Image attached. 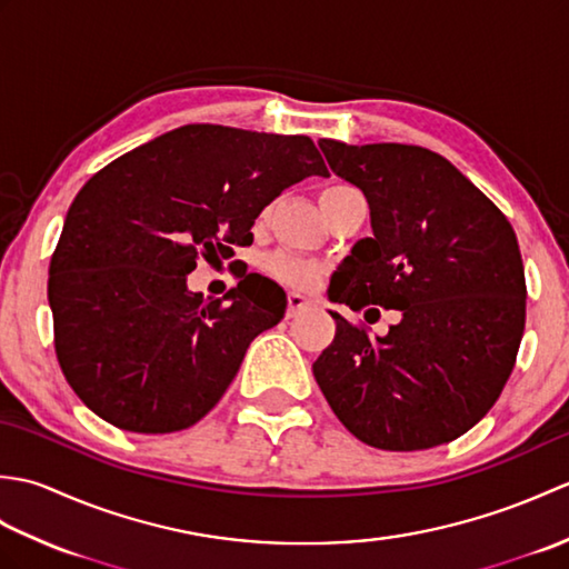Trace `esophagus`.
Masks as SVG:
<instances>
[{
	"mask_svg": "<svg viewBox=\"0 0 569 569\" xmlns=\"http://www.w3.org/2000/svg\"><path fill=\"white\" fill-rule=\"evenodd\" d=\"M308 308H312V300L310 298L300 296V293H288V312H286L288 318H296L298 312H303Z\"/></svg>",
	"mask_w": 569,
	"mask_h": 569,
	"instance_id": "1",
	"label": "esophagus"
}]
</instances>
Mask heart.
I'll use <instances>...</instances> for the list:
<instances>
[{"instance_id":"obj_1","label":"heart","mask_w":569,"mask_h":569,"mask_svg":"<svg viewBox=\"0 0 569 569\" xmlns=\"http://www.w3.org/2000/svg\"><path fill=\"white\" fill-rule=\"evenodd\" d=\"M330 188H337V186H330ZM269 271L278 278V281H283L286 286H293V288H310L320 276V269L316 263H310L300 257H291V253H276V257H271Z\"/></svg>"}]
</instances>
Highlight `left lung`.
Masks as SVG:
<instances>
[{"label":"left lung","instance_id":"left-lung-1","mask_svg":"<svg viewBox=\"0 0 569 569\" xmlns=\"http://www.w3.org/2000/svg\"><path fill=\"white\" fill-rule=\"evenodd\" d=\"M318 147L371 214V237L337 266L330 303L379 306L401 320L369 337L330 310L337 332L312 365L316 381L361 442L391 452L450 442L489 413L513 371L526 325L513 227L440 153L335 139Z\"/></svg>","mask_w":569,"mask_h":569}]
</instances>
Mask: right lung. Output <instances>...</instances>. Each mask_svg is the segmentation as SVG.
<instances>
[{
	"label": "right lung",
	"mask_w": 569,
	"mask_h": 569,
	"mask_svg": "<svg viewBox=\"0 0 569 569\" xmlns=\"http://www.w3.org/2000/svg\"><path fill=\"white\" fill-rule=\"evenodd\" d=\"M328 176L308 137L186 124L119 156L72 200L48 278L56 355L70 389L112 426H196L232 383L286 293L241 271L224 298L188 291L196 261L232 259L261 210Z\"/></svg>",
	"instance_id": "add662e5"
}]
</instances>
